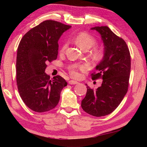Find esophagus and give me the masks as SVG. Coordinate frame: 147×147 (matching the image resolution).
Listing matches in <instances>:
<instances>
[{"label":"esophagus","mask_w":147,"mask_h":147,"mask_svg":"<svg viewBox=\"0 0 147 147\" xmlns=\"http://www.w3.org/2000/svg\"><path fill=\"white\" fill-rule=\"evenodd\" d=\"M69 84H71V85H74V84H78V82L74 81V80H69Z\"/></svg>","instance_id":"1"}]
</instances>
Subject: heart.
<instances>
[{"label":"heart","instance_id":"obj_1","mask_svg":"<svg viewBox=\"0 0 147 147\" xmlns=\"http://www.w3.org/2000/svg\"><path fill=\"white\" fill-rule=\"evenodd\" d=\"M74 41L80 47V48L82 49L84 51H88L89 49H91L96 43V39L88 32H80L76 35L75 38H74ZM67 46V44L65 43L61 47V51H63L65 50ZM92 58L96 61H99L102 59L104 56V50L101 47H96L93 49V51L91 53ZM88 67L86 65H82L79 66V69L82 71H86ZM71 75L74 77V78H78L79 76V73L76 70L73 69L71 72Z\"/></svg>","mask_w":147,"mask_h":147}]
</instances>
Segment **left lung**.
<instances>
[{"mask_svg":"<svg viewBox=\"0 0 147 147\" xmlns=\"http://www.w3.org/2000/svg\"><path fill=\"white\" fill-rule=\"evenodd\" d=\"M91 29L100 34L104 46V58L96 66L97 72L91 74V78L103 80L95 91L86 84V95L82 100L81 106L89 115L102 117L112 113L127 93L131 58L126 42L108 26Z\"/></svg>","mask_w":147,"mask_h":147,"instance_id":"obj_1","label":"left lung"}]
</instances>
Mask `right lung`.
<instances>
[{
  "label": "right lung",
  "instance_id": "add662e5",
  "mask_svg": "<svg viewBox=\"0 0 147 147\" xmlns=\"http://www.w3.org/2000/svg\"><path fill=\"white\" fill-rule=\"evenodd\" d=\"M71 26L47 20L24 34L17 49L16 80L24 103L36 112H45L58 105L67 83L60 76L50 78L45 73L47 62L55 60L58 40Z\"/></svg>",
  "mask_w": 147,
  "mask_h": 147
}]
</instances>
